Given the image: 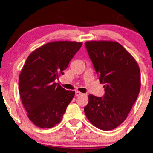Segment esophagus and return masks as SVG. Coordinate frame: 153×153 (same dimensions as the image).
I'll return each mask as SVG.
<instances>
[{"label":"esophagus","instance_id":"1","mask_svg":"<svg viewBox=\"0 0 153 153\" xmlns=\"http://www.w3.org/2000/svg\"><path fill=\"white\" fill-rule=\"evenodd\" d=\"M82 93H80L79 91H76V96H79V95H82Z\"/></svg>","mask_w":153,"mask_h":153}]
</instances>
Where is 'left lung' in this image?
Segmentation results:
<instances>
[{
	"mask_svg": "<svg viewBox=\"0 0 153 153\" xmlns=\"http://www.w3.org/2000/svg\"><path fill=\"white\" fill-rule=\"evenodd\" d=\"M85 45L99 82L105 84V94L101 97L89 94L84 112L98 129H114L127 118L139 94V66L118 42L91 41Z\"/></svg>",
	"mask_w": 153,
	"mask_h": 153,
	"instance_id": "left-lung-1",
	"label": "left lung"
}]
</instances>
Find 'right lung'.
Listing matches in <instances>:
<instances>
[{
    "label": "right lung",
    "mask_w": 153,
    "mask_h": 153,
    "mask_svg": "<svg viewBox=\"0 0 153 153\" xmlns=\"http://www.w3.org/2000/svg\"><path fill=\"white\" fill-rule=\"evenodd\" d=\"M82 42H54L28 56L19 76V91L27 116L40 128L53 127L61 121L75 92L55 80L82 47Z\"/></svg>",
    "instance_id": "right-lung-1"
}]
</instances>
